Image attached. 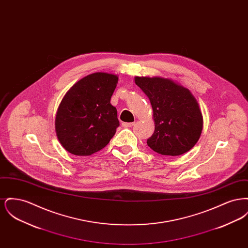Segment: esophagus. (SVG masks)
Segmentation results:
<instances>
[{"mask_svg":"<svg viewBox=\"0 0 248 248\" xmlns=\"http://www.w3.org/2000/svg\"><path fill=\"white\" fill-rule=\"evenodd\" d=\"M122 124L124 127H132V126H134L135 123H123Z\"/></svg>","mask_w":248,"mask_h":248,"instance_id":"esophagus-1","label":"esophagus"}]
</instances>
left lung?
<instances>
[{
	"mask_svg": "<svg viewBox=\"0 0 248 248\" xmlns=\"http://www.w3.org/2000/svg\"><path fill=\"white\" fill-rule=\"evenodd\" d=\"M135 83L149 97L154 110L155 128L148 146L162 155L189 152L202 129L199 105L189 89L161 77H136Z\"/></svg>",
	"mask_w": 248,
	"mask_h": 248,
	"instance_id": "left-lung-1",
	"label": "left lung"
}]
</instances>
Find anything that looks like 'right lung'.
<instances>
[{"mask_svg": "<svg viewBox=\"0 0 248 248\" xmlns=\"http://www.w3.org/2000/svg\"><path fill=\"white\" fill-rule=\"evenodd\" d=\"M118 77L105 72L87 75L63 97L56 116L59 142L70 154L86 156L104 147L120 125L110 97Z\"/></svg>", "mask_w": 248, "mask_h": 248, "instance_id": "1", "label": "right lung"}]
</instances>
